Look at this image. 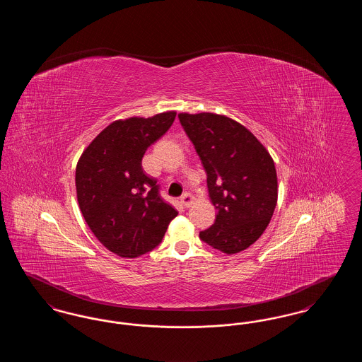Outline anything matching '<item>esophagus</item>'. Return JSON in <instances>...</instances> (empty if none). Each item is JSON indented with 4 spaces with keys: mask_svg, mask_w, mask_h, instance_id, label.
<instances>
[{
    "mask_svg": "<svg viewBox=\"0 0 362 362\" xmlns=\"http://www.w3.org/2000/svg\"><path fill=\"white\" fill-rule=\"evenodd\" d=\"M180 204L183 205L185 207H189L192 204H194V198H192V195L189 194V192H186V194H183L182 197H180Z\"/></svg>",
    "mask_w": 362,
    "mask_h": 362,
    "instance_id": "34e87169",
    "label": "esophagus"
}]
</instances>
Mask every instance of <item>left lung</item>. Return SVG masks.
<instances>
[{"instance_id": "left-lung-1", "label": "left lung", "mask_w": 362, "mask_h": 362, "mask_svg": "<svg viewBox=\"0 0 362 362\" xmlns=\"http://www.w3.org/2000/svg\"><path fill=\"white\" fill-rule=\"evenodd\" d=\"M207 175L216 221L201 240L232 255L248 248L270 223L278 198L274 161L239 122L213 112L177 115Z\"/></svg>"}]
</instances>
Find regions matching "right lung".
<instances>
[{
  "label": "right lung",
  "mask_w": 362,
  "mask_h": 362,
  "mask_svg": "<svg viewBox=\"0 0 362 362\" xmlns=\"http://www.w3.org/2000/svg\"><path fill=\"white\" fill-rule=\"evenodd\" d=\"M176 112L112 122L76 167V191L86 223L107 250L137 258L157 247L177 211L142 170L146 149L167 133Z\"/></svg>",
  "instance_id": "add662e5"
}]
</instances>
